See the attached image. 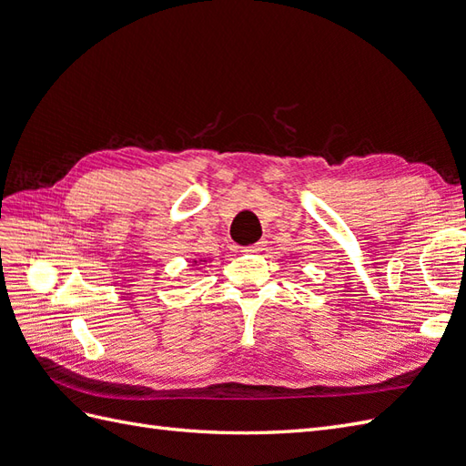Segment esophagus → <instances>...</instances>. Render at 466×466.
<instances>
[{
	"label": "esophagus",
	"instance_id": "esophagus-1",
	"mask_svg": "<svg viewBox=\"0 0 466 466\" xmlns=\"http://www.w3.org/2000/svg\"><path fill=\"white\" fill-rule=\"evenodd\" d=\"M264 247H266V243H264V241H258V243H255V245L245 247L243 250H245V252H260Z\"/></svg>",
	"mask_w": 466,
	"mask_h": 466
}]
</instances>
